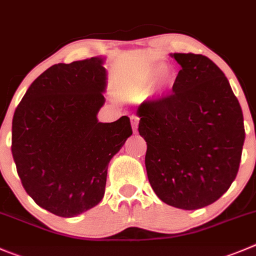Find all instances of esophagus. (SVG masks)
Instances as JSON below:
<instances>
[{
  "label": "esophagus",
  "mask_w": 256,
  "mask_h": 256,
  "mask_svg": "<svg viewBox=\"0 0 256 256\" xmlns=\"http://www.w3.org/2000/svg\"><path fill=\"white\" fill-rule=\"evenodd\" d=\"M130 123H132V130L133 132H137L138 130V123H140V118L137 116H130Z\"/></svg>",
  "instance_id": "obj_1"
}]
</instances>
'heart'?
<instances>
[{"label":"heart","instance_id":"obj_1","mask_svg":"<svg viewBox=\"0 0 256 256\" xmlns=\"http://www.w3.org/2000/svg\"><path fill=\"white\" fill-rule=\"evenodd\" d=\"M164 64H157L138 72L123 85L122 94L132 102H140L147 96H160L174 84V75L166 72Z\"/></svg>","mask_w":256,"mask_h":256}]
</instances>
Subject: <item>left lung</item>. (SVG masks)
<instances>
[{"mask_svg": "<svg viewBox=\"0 0 256 256\" xmlns=\"http://www.w3.org/2000/svg\"><path fill=\"white\" fill-rule=\"evenodd\" d=\"M181 65L172 93L138 108L147 142L148 181L160 200L182 210L218 201L239 171L244 116L220 68L196 54H171Z\"/></svg>", "mask_w": 256, "mask_h": 256, "instance_id": "obj_1", "label": "left lung"}]
</instances>
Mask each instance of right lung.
Segmentation results:
<instances>
[{
	"mask_svg": "<svg viewBox=\"0 0 256 256\" xmlns=\"http://www.w3.org/2000/svg\"><path fill=\"white\" fill-rule=\"evenodd\" d=\"M104 58L55 64L30 85L12 119V156L28 196L40 208L74 218L104 196L108 164L132 136L123 116L102 123Z\"/></svg>",
	"mask_w": 256,
	"mask_h": 256,
	"instance_id": "obj_1",
	"label": "right lung"
}]
</instances>
